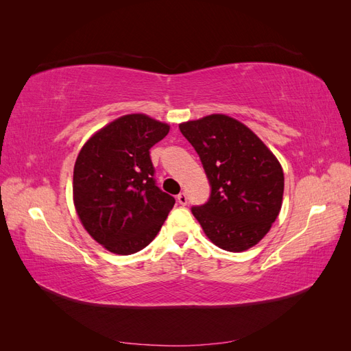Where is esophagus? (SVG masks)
<instances>
[{"label": "esophagus", "mask_w": 351, "mask_h": 351, "mask_svg": "<svg viewBox=\"0 0 351 351\" xmlns=\"http://www.w3.org/2000/svg\"><path fill=\"white\" fill-rule=\"evenodd\" d=\"M177 200H178L180 205H186L187 204V195L184 192H182L177 196Z\"/></svg>", "instance_id": "1"}]
</instances>
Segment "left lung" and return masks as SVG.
I'll list each match as a JSON object with an SVG mask.
<instances>
[{"mask_svg":"<svg viewBox=\"0 0 351 351\" xmlns=\"http://www.w3.org/2000/svg\"><path fill=\"white\" fill-rule=\"evenodd\" d=\"M204 164L212 187L192 209L206 237L227 252H244L268 234L280 215L284 171L269 147L246 124L210 114L178 124Z\"/></svg>","mask_w":351,"mask_h":351,"instance_id":"8db88e82","label":"left lung"}]
</instances>
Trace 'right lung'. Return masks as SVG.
<instances>
[{
  "instance_id": "add662e5",
  "label": "right lung",
  "mask_w": 351,
  "mask_h": 351,
  "mask_svg": "<svg viewBox=\"0 0 351 351\" xmlns=\"http://www.w3.org/2000/svg\"><path fill=\"white\" fill-rule=\"evenodd\" d=\"M169 124L127 114L84 142L73 171V202L82 226L102 247L132 254L161 230L176 200L154 182L149 149Z\"/></svg>"
}]
</instances>
